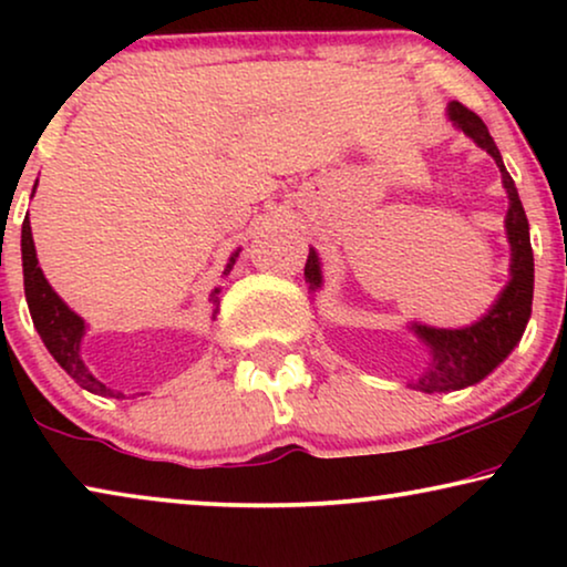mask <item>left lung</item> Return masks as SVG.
<instances>
[{
  "instance_id": "8db88e82",
  "label": "left lung",
  "mask_w": 567,
  "mask_h": 567,
  "mask_svg": "<svg viewBox=\"0 0 567 567\" xmlns=\"http://www.w3.org/2000/svg\"><path fill=\"white\" fill-rule=\"evenodd\" d=\"M446 118L454 123L456 131L470 136L480 150H485L495 159L501 169L503 188L508 196L506 212V237L511 245V266H508V284L503 286L498 299L493 307L480 317L477 322L467 328H431L423 322H410L408 330L421 340L429 351V363L417 374V379L408 382L410 390L417 392H454L472 386L491 374V371L508 359L522 340L526 322L532 317V297H534V255L529 243V221H526L522 198L514 185V177L508 175L503 157L495 146L491 131L480 115L467 111L462 103L446 105ZM305 278L309 291L322 289V266L320 255L315 247H309Z\"/></svg>"
}]
</instances>
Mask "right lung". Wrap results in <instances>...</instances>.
<instances>
[{"instance_id":"right-lung-1","label":"right lung","mask_w":567,"mask_h":567,"mask_svg":"<svg viewBox=\"0 0 567 567\" xmlns=\"http://www.w3.org/2000/svg\"><path fill=\"white\" fill-rule=\"evenodd\" d=\"M33 193H35V188H33ZM20 250H22V278H25L28 309H30V317H33L38 336H41V340H43V346L49 348V353L56 359L59 367L64 369L66 374L72 377L76 384L84 386L87 392L103 394V398H123V392H113L111 386H105L87 369V363H84L82 338H84V332H87V322H84L82 317L74 312V309H69L66 301L51 289L49 281H45L43 270H41V266H38L33 231H30L28 216H25V221H22ZM237 258H239V250L231 252L227 268H224V276H229V270L235 268ZM208 301H212V307H214L212 320H216V312H219V301H221V286H216V289L208 293Z\"/></svg>"}]
</instances>
